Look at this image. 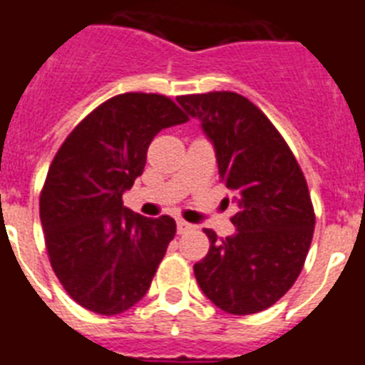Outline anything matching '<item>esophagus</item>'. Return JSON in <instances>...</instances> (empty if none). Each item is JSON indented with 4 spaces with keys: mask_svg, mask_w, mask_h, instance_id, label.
Instances as JSON below:
<instances>
[{
    "mask_svg": "<svg viewBox=\"0 0 365 365\" xmlns=\"http://www.w3.org/2000/svg\"><path fill=\"white\" fill-rule=\"evenodd\" d=\"M191 227H192L191 224L185 220H182V218H178V220H176V231H178L180 235H182V233H185V231L191 230Z\"/></svg>",
    "mask_w": 365,
    "mask_h": 365,
    "instance_id": "esophagus-1",
    "label": "esophagus"
}]
</instances>
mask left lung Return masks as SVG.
<instances>
[{"instance_id": "obj_1", "label": "left lung", "mask_w": 365, "mask_h": 365, "mask_svg": "<svg viewBox=\"0 0 365 365\" xmlns=\"http://www.w3.org/2000/svg\"><path fill=\"white\" fill-rule=\"evenodd\" d=\"M176 101L200 121L237 205L233 235L220 240L204 230L211 248L195 264L196 281L224 312H261L290 290L305 264L316 222L305 176L268 117L242 95Z\"/></svg>"}]
</instances>
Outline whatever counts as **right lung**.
<instances>
[{
  "label": "right lung",
  "mask_w": 365,
  "mask_h": 365,
  "mask_svg": "<svg viewBox=\"0 0 365 365\" xmlns=\"http://www.w3.org/2000/svg\"><path fill=\"white\" fill-rule=\"evenodd\" d=\"M187 121L163 95L123 93L95 108L56 152L40 220L51 266L84 309L121 314L150 288L176 222L132 213L123 192L143 174L154 135Z\"/></svg>",
  "instance_id": "add662e5"
}]
</instances>
